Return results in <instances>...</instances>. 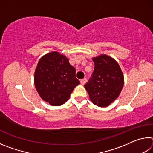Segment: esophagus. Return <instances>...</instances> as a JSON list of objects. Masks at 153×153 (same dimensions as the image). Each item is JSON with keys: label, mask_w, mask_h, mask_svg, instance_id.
I'll return each instance as SVG.
<instances>
[{"label": "esophagus", "mask_w": 153, "mask_h": 153, "mask_svg": "<svg viewBox=\"0 0 153 153\" xmlns=\"http://www.w3.org/2000/svg\"><path fill=\"white\" fill-rule=\"evenodd\" d=\"M80 82H81V84L82 85H84L87 82V79L86 78L82 79L80 80Z\"/></svg>", "instance_id": "esophagus-1"}]
</instances>
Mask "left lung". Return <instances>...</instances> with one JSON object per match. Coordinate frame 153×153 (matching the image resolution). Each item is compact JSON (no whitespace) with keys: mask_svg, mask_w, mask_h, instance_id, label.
Segmentation results:
<instances>
[{"mask_svg":"<svg viewBox=\"0 0 153 153\" xmlns=\"http://www.w3.org/2000/svg\"><path fill=\"white\" fill-rule=\"evenodd\" d=\"M92 60L94 71L84 87L95 105L107 107L121 93L124 83L123 75L118 63L110 56L102 55Z\"/></svg>","mask_w":153,"mask_h":153,"instance_id":"8db88e82","label":"left lung"}]
</instances>
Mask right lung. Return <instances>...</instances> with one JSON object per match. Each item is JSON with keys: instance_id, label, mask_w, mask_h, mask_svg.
<instances>
[{"instance_id": "obj_1", "label": "right lung", "mask_w": 153, "mask_h": 153, "mask_svg": "<svg viewBox=\"0 0 153 153\" xmlns=\"http://www.w3.org/2000/svg\"><path fill=\"white\" fill-rule=\"evenodd\" d=\"M79 84L76 69L65 56L51 52L40 59L35 71L34 84L45 101L53 106L64 104Z\"/></svg>"}]
</instances>
